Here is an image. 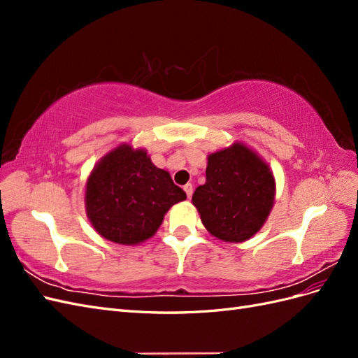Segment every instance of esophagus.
<instances>
[{"label":"esophagus","instance_id":"34e87169","mask_svg":"<svg viewBox=\"0 0 358 358\" xmlns=\"http://www.w3.org/2000/svg\"><path fill=\"white\" fill-rule=\"evenodd\" d=\"M183 191H185L187 192V197L188 199H191V196H192V185H191V183H187V185L185 187H183Z\"/></svg>","mask_w":358,"mask_h":358}]
</instances>
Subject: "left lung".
I'll return each instance as SVG.
<instances>
[{"label": "left lung", "instance_id": "left-lung-1", "mask_svg": "<svg viewBox=\"0 0 358 358\" xmlns=\"http://www.w3.org/2000/svg\"><path fill=\"white\" fill-rule=\"evenodd\" d=\"M275 201V178L254 150L236 142L208 157L206 183L192 194L203 225L224 242L259 231Z\"/></svg>", "mask_w": 358, "mask_h": 358}]
</instances>
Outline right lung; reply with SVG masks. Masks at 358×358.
Returning <instances> with one entry per match:
<instances>
[{
    "label": "right lung",
    "mask_w": 358,
    "mask_h": 358,
    "mask_svg": "<svg viewBox=\"0 0 358 358\" xmlns=\"http://www.w3.org/2000/svg\"><path fill=\"white\" fill-rule=\"evenodd\" d=\"M187 194L145 149L121 145L104 155L86 182V215L104 239L137 245L152 237L164 215Z\"/></svg>",
    "instance_id": "right-lung-1"
}]
</instances>
